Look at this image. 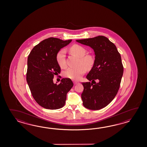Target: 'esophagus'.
Instances as JSON below:
<instances>
[{
  "mask_svg": "<svg viewBox=\"0 0 147 147\" xmlns=\"http://www.w3.org/2000/svg\"><path fill=\"white\" fill-rule=\"evenodd\" d=\"M74 84H79V82L76 81H74Z\"/></svg>",
  "mask_w": 147,
  "mask_h": 147,
  "instance_id": "1",
  "label": "esophagus"
}]
</instances>
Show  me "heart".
Instances as JSON below:
<instances>
[{
    "label": "heart",
    "instance_id": "heart-1",
    "mask_svg": "<svg viewBox=\"0 0 147 147\" xmlns=\"http://www.w3.org/2000/svg\"><path fill=\"white\" fill-rule=\"evenodd\" d=\"M69 50L71 53L80 58L79 65H83L84 66L81 65L77 68H68L64 73V75L67 78L77 80L80 79L82 76L86 72V68L84 67L87 68H90L94 65V57L92 56L89 55H85L87 52L86 50L80 45H72L69 48ZM65 53V50L61 49L56 55L57 62L58 65L62 68H65L66 66Z\"/></svg>",
    "mask_w": 147,
    "mask_h": 147
}]
</instances>
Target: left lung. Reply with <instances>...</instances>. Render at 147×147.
<instances>
[{
	"label": "left lung",
	"instance_id": "left-lung-1",
	"mask_svg": "<svg viewBox=\"0 0 147 147\" xmlns=\"http://www.w3.org/2000/svg\"><path fill=\"white\" fill-rule=\"evenodd\" d=\"M76 41L91 47L95 55L93 67L86 77L91 82L82 83L83 105L89 109H101L112 101L119 90L123 72L121 56L115 44L105 36Z\"/></svg>",
	"mask_w": 147,
	"mask_h": 147
}]
</instances>
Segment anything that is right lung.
Instances as JSON below:
<instances>
[{"label":"right lung","mask_w":147,"mask_h":147,"mask_svg":"<svg viewBox=\"0 0 147 147\" xmlns=\"http://www.w3.org/2000/svg\"><path fill=\"white\" fill-rule=\"evenodd\" d=\"M71 41L49 38L35 46L28 56L27 82L34 100L44 108L58 109L64 106L67 94L74 86L69 78H63L58 84L53 81L54 76L61 70L57 54Z\"/></svg>","instance_id":"right-lung-1"}]
</instances>
